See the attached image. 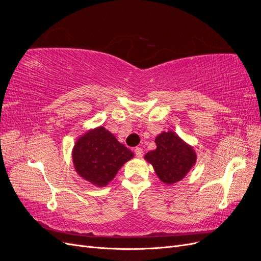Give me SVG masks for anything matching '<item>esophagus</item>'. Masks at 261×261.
Here are the masks:
<instances>
[{
    "mask_svg": "<svg viewBox=\"0 0 261 261\" xmlns=\"http://www.w3.org/2000/svg\"><path fill=\"white\" fill-rule=\"evenodd\" d=\"M135 153H136V156L141 158V156L144 155V150L141 149V148H139V147H137V148H135Z\"/></svg>",
    "mask_w": 261,
    "mask_h": 261,
    "instance_id": "obj_1",
    "label": "esophagus"
}]
</instances>
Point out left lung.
<instances>
[{
    "label": "left lung",
    "mask_w": 261,
    "mask_h": 261,
    "mask_svg": "<svg viewBox=\"0 0 261 261\" xmlns=\"http://www.w3.org/2000/svg\"><path fill=\"white\" fill-rule=\"evenodd\" d=\"M156 148L145 154V160L152 165L156 176L167 185L183 179L197 161L193 146L187 144L174 132H162L154 139Z\"/></svg>",
    "instance_id": "8db88e82"
}]
</instances>
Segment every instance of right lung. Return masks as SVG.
<instances>
[{"mask_svg": "<svg viewBox=\"0 0 261 261\" xmlns=\"http://www.w3.org/2000/svg\"><path fill=\"white\" fill-rule=\"evenodd\" d=\"M133 158L130 150L103 126L88 129L78 136L72 150L77 174L97 187L107 186Z\"/></svg>", "mask_w": 261, "mask_h": 261, "instance_id": "1", "label": "right lung"}]
</instances>
